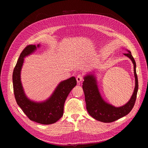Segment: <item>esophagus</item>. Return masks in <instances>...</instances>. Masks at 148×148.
Instances as JSON below:
<instances>
[{"instance_id": "34e87169", "label": "esophagus", "mask_w": 148, "mask_h": 148, "mask_svg": "<svg viewBox=\"0 0 148 148\" xmlns=\"http://www.w3.org/2000/svg\"><path fill=\"white\" fill-rule=\"evenodd\" d=\"M76 79L78 83H80V82L83 79V76L81 74H78L76 78Z\"/></svg>"}]
</instances>
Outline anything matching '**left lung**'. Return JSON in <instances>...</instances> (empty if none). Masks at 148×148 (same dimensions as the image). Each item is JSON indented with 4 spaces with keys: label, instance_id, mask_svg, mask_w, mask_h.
<instances>
[{
    "label": "left lung",
    "instance_id": "8db88e82",
    "mask_svg": "<svg viewBox=\"0 0 148 148\" xmlns=\"http://www.w3.org/2000/svg\"><path fill=\"white\" fill-rule=\"evenodd\" d=\"M123 54L133 62L135 86L133 94L129 101L123 106L115 107L105 101L99 92L96 77L94 74H87L84 77L82 89L85 95L86 108L89 114L100 122L109 123L128 115L132 110L136 99L138 90V80L136 72V62L130 51Z\"/></svg>",
    "mask_w": 148,
    "mask_h": 148
}]
</instances>
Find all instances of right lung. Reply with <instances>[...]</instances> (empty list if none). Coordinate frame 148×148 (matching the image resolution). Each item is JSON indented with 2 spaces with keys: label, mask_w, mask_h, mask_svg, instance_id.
I'll use <instances>...</instances> for the list:
<instances>
[{
  "label": "right lung",
  "mask_w": 148,
  "mask_h": 148,
  "mask_svg": "<svg viewBox=\"0 0 148 148\" xmlns=\"http://www.w3.org/2000/svg\"><path fill=\"white\" fill-rule=\"evenodd\" d=\"M40 46L29 45L21 53L13 73V91L17 105L31 121L49 125L56 122L63 115L65 101L77 85V81L74 77H71L60 82L52 95L46 101L38 102L29 99L21 82V70L25 57L34 53Z\"/></svg>",
  "instance_id": "obj_1"
}]
</instances>
